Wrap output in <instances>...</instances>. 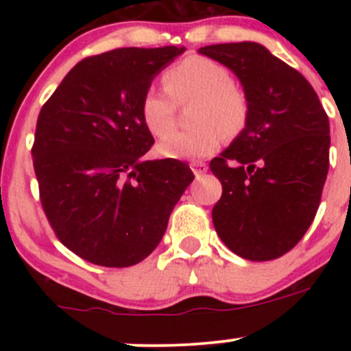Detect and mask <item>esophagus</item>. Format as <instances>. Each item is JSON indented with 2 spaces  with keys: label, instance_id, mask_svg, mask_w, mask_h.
Here are the masks:
<instances>
[{
  "label": "esophagus",
  "instance_id": "esophagus-1",
  "mask_svg": "<svg viewBox=\"0 0 351 351\" xmlns=\"http://www.w3.org/2000/svg\"><path fill=\"white\" fill-rule=\"evenodd\" d=\"M190 168H192V171H193V175L197 176V178H200L202 175H205V173H207V165H205V162H200V161H193L192 165H190Z\"/></svg>",
  "mask_w": 351,
  "mask_h": 351
}]
</instances>
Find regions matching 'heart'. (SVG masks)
Segmentation results:
<instances>
[{
	"instance_id": "heart-1",
	"label": "heart",
	"mask_w": 351,
	"mask_h": 351,
	"mask_svg": "<svg viewBox=\"0 0 351 351\" xmlns=\"http://www.w3.org/2000/svg\"><path fill=\"white\" fill-rule=\"evenodd\" d=\"M165 90H147L141 100V119L156 137L174 126L176 105L195 99L191 119L196 127L165 137L158 153L169 159H200L214 154L224 136L232 139L246 129L251 101L231 71L204 56H189L162 74Z\"/></svg>"
}]
</instances>
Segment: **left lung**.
Listing matches in <instances>:
<instances>
[{"mask_svg": "<svg viewBox=\"0 0 351 351\" xmlns=\"http://www.w3.org/2000/svg\"><path fill=\"white\" fill-rule=\"evenodd\" d=\"M228 66L251 101L246 129L210 171L222 185L212 222L222 243L251 261L280 258L316 217L329 169V120L297 69L254 42L202 47Z\"/></svg>", "mask_w": 351, "mask_h": 351, "instance_id": "8db88e82", "label": "left lung"}]
</instances>
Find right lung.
Returning <instances> with one entry per match:
<instances>
[{"mask_svg": "<svg viewBox=\"0 0 351 351\" xmlns=\"http://www.w3.org/2000/svg\"><path fill=\"white\" fill-rule=\"evenodd\" d=\"M183 47H122L77 62L40 108L32 146L40 204L67 250L125 268L149 256L193 173L178 159L146 161L141 119L151 81Z\"/></svg>", "mask_w": 351, "mask_h": 351, "instance_id": "1", "label": "right lung"}]
</instances>
